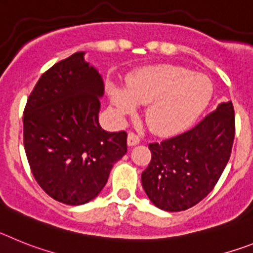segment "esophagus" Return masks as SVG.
<instances>
[{
	"label": "esophagus",
	"instance_id": "1",
	"mask_svg": "<svg viewBox=\"0 0 253 253\" xmlns=\"http://www.w3.org/2000/svg\"><path fill=\"white\" fill-rule=\"evenodd\" d=\"M140 142V136L136 135L135 132H128V136H127V144L128 146H135Z\"/></svg>",
	"mask_w": 253,
	"mask_h": 253
}]
</instances>
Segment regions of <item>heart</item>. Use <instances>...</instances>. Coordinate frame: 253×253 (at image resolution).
<instances>
[{
    "label": "heart",
    "instance_id": "b5f03b06",
    "mask_svg": "<svg viewBox=\"0 0 253 253\" xmlns=\"http://www.w3.org/2000/svg\"><path fill=\"white\" fill-rule=\"evenodd\" d=\"M108 95L118 116L146 105L149 128L160 136L177 135L191 126L211 102L214 87L205 75L174 65L144 67L129 75L125 90L108 84Z\"/></svg>",
    "mask_w": 253,
    "mask_h": 253
}]
</instances>
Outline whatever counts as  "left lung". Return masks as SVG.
Masks as SVG:
<instances>
[{
  "label": "left lung",
  "mask_w": 253,
  "mask_h": 253,
  "mask_svg": "<svg viewBox=\"0 0 253 253\" xmlns=\"http://www.w3.org/2000/svg\"><path fill=\"white\" fill-rule=\"evenodd\" d=\"M234 132V108L227 102L187 132L149 145L151 160L141 182L151 203L182 211L205 199L229 160Z\"/></svg>",
  "instance_id": "left-lung-1"
}]
</instances>
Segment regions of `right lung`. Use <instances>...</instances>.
<instances>
[{
  "label": "right lung",
  "mask_w": 253,
  "mask_h": 253,
  "mask_svg": "<svg viewBox=\"0 0 253 253\" xmlns=\"http://www.w3.org/2000/svg\"><path fill=\"white\" fill-rule=\"evenodd\" d=\"M84 54L76 52L42 75L24 109V148L33 175L66 205L95 199L127 153L125 131L100 127L104 84Z\"/></svg>",
  "instance_id": "1"
}]
</instances>
